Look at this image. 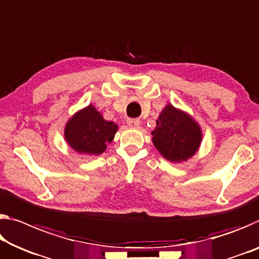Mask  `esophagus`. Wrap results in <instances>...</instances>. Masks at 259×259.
<instances>
[{
    "label": "esophagus",
    "instance_id": "obj_1",
    "mask_svg": "<svg viewBox=\"0 0 259 259\" xmlns=\"http://www.w3.org/2000/svg\"><path fill=\"white\" fill-rule=\"evenodd\" d=\"M126 124H128V126H130V128L136 129L138 128L139 124H141V122H139V120H137V118H130V120L126 121Z\"/></svg>",
    "mask_w": 259,
    "mask_h": 259
}]
</instances>
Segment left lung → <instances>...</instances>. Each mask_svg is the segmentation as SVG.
<instances>
[{
    "label": "left lung",
    "instance_id": "8db88e82",
    "mask_svg": "<svg viewBox=\"0 0 259 259\" xmlns=\"http://www.w3.org/2000/svg\"><path fill=\"white\" fill-rule=\"evenodd\" d=\"M151 135L159 153L175 163L194 157L203 139L202 129L191 115L170 104L161 110Z\"/></svg>",
    "mask_w": 259,
    "mask_h": 259
}]
</instances>
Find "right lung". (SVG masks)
<instances>
[{
    "instance_id": "right-lung-1",
    "label": "right lung",
    "mask_w": 259,
    "mask_h": 259,
    "mask_svg": "<svg viewBox=\"0 0 259 259\" xmlns=\"http://www.w3.org/2000/svg\"><path fill=\"white\" fill-rule=\"evenodd\" d=\"M117 129L116 123L106 121L90 104L69 118L64 128V139L77 153L99 155L113 142Z\"/></svg>"
}]
</instances>
